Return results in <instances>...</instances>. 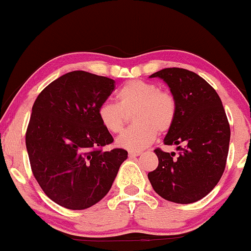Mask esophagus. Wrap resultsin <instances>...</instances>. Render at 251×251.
<instances>
[{
    "mask_svg": "<svg viewBox=\"0 0 251 251\" xmlns=\"http://www.w3.org/2000/svg\"><path fill=\"white\" fill-rule=\"evenodd\" d=\"M138 155H140V152H139V151H129V152H128V157H129V158L138 157Z\"/></svg>",
    "mask_w": 251,
    "mask_h": 251,
    "instance_id": "1",
    "label": "esophagus"
}]
</instances>
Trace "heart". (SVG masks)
Returning <instances> with one entry per match:
<instances>
[{"label":"heart","mask_w":251,"mask_h":251,"mask_svg":"<svg viewBox=\"0 0 251 251\" xmlns=\"http://www.w3.org/2000/svg\"><path fill=\"white\" fill-rule=\"evenodd\" d=\"M132 117L134 125L117 139L119 148L140 151L153 143L157 132L165 133L174 126L177 102L171 93L157 85L132 80L118 89L117 103L103 102L98 109L100 123L109 133L118 134Z\"/></svg>","instance_id":"b5f03b06"}]
</instances>
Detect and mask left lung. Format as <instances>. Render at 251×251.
I'll list each match as a JSON object with an SVG mask.
<instances>
[{"label":"left lung","instance_id":"obj_1","mask_svg":"<svg viewBox=\"0 0 251 251\" xmlns=\"http://www.w3.org/2000/svg\"><path fill=\"white\" fill-rule=\"evenodd\" d=\"M150 77L166 82L177 102L174 126L164 138L179 154L155 149L158 166L149 172L152 188L164 200L190 204L217 185L226 169L230 126L217 92L184 68H164Z\"/></svg>","mask_w":251,"mask_h":251}]
</instances>
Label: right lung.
<instances>
[{
  "instance_id": "1",
  "label": "right lung",
  "mask_w": 251,
  "mask_h": 251,
  "mask_svg": "<svg viewBox=\"0 0 251 251\" xmlns=\"http://www.w3.org/2000/svg\"><path fill=\"white\" fill-rule=\"evenodd\" d=\"M114 80L74 71L50 82L31 108L25 146L34 177L46 195L71 210L101 201L127 151L101 148L113 138L98 109L111 96Z\"/></svg>"
}]
</instances>
